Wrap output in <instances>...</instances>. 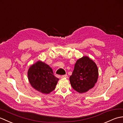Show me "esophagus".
I'll list each match as a JSON object with an SVG mask.
<instances>
[{
  "label": "esophagus",
  "mask_w": 123,
  "mask_h": 123,
  "mask_svg": "<svg viewBox=\"0 0 123 123\" xmlns=\"http://www.w3.org/2000/svg\"><path fill=\"white\" fill-rule=\"evenodd\" d=\"M68 77V76L67 75H62L61 76V78L62 79H64V78H67Z\"/></svg>",
  "instance_id": "1"
}]
</instances>
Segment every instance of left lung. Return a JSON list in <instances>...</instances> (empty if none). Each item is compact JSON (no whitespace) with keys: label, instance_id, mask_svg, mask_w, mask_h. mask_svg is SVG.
Here are the masks:
<instances>
[{"label":"left lung","instance_id":"obj_1","mask_svg":"<svg viewBox=\"0 0 123 123\" xmlns=\"http://www.w3.org/2000/svg\"><path fill=\"white\" fill-rule=\"evenodd\" d=\"M98 77V70L95 62L87 56L78 59L69 80L73 88L84 93L94 87Z\"/></svg>","mask_w":123,"mask_h":123}]
</instances>
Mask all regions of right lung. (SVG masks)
<instances>
[{
	"mask_svg": "<svg viewBox=\"0 0 123 123\" xmlns=\"http://www.w3.org/2000/svg\"><path fill=\"white\" fill-rule=\"evenodd\" d=\"M28 78L34 89L45 94L55 89L59 80L54 75L51 68L42 61H38L29 67Z\"/></svg>",
	"mask_w": 123,
	"mask_h": 123,
	"instance_id": "right-lung-1",
	"label": "right lung"
}]
</instances>
